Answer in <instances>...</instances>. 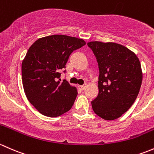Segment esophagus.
<instances>
[{
	"label": "esophagus",
	"mask_w": 154,
	"mask_h": 154,
	"mask_svg": "<svg viewBox=\"0 0 154 154\" xmlns=\"http://www.w3.org/2000/svg\"><path fill=\"white\" fill-rule=\"evenodd\" d=\"M79 88L81 89L82 90H84L85 89V88H86V85H82V86H79Z\"/></svg>",
	"instance_id": "esophagus-1"
}]
</instances>
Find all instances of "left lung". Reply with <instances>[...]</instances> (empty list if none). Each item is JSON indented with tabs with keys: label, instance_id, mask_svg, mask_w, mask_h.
I'll list each match as a JSON object with an SVG mask.
<instances>
[{
	"label": "left lung",
	"instance_id": "left-lung-1",
	"mask_svg": "<svg viewBox=\"0 0 154 154\" xmlns=\"http://www.w3.org/2000/svg\"><path fill=\"white\" fill-rule=\"evenodd\" d=\"M99 69V94L91 101L96 115L105 120L119 118L135 101L142 81L140 61L121 44L91 42Z\"/></svg>",
	"mask_w": 154,
	"mask_h": 154
}]
</instances>
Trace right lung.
<instances>
[{"instance_id":"add662e5","label":"right lung","mask_w":154,"mask_h":154,"mask_svg":"<svg viewBox=\"0 0 154 154\" xmlns=\"http://www.w3.org/2000/svg\"><path fill=\"white\" fill-rule=\"evenodd\" d=\"M85 44L83 39L53 35L38 39L29 48L22 61V82L26 98L40 113L59 116L72 107L76 88L57 79L70 54Z\"/></svg>"}]
</instances>
